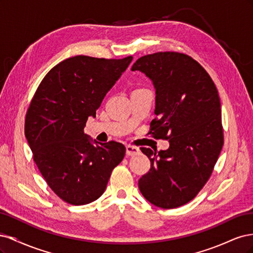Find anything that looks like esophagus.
<instances>
[{
    "label": "esophagus",
    "mask_w": 253,
    "mask_h": 253,
    "mask_svg": "<svg viewBox=\"0 0 253 253\" xmlns=\"http://www.w3.org/2000/svg\"><path fill=\"white\" fill-rule=\"evenodd\" d=\"M126 155L127 156H136L139 155L140 150L136 147H133V145H126Z\"/></svg>",
    "instance_id": "34e87169"
}]
</instances>
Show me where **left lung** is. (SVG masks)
<instances>
[{
    "mask_svg": "<svg viewBox=\"0 0 253 253\" xmlns=\"http://www.w3.org/2000/svg\"><path fill=\"white\" fill-rule=\"evenodd\" d=\"M131 70L144 74L155 88L157 117L150 134L170 143L166 151L141 148L151 169L139 179V190L159 208H177L202 190L223 148L217 89L205 68L180 52L143 56Z\"/></svg>",
    "mask_w": 253,
    "mask_h": 253,
    "instance_id": "8db88e82",
    "label": "left lung"
}]
</instances>
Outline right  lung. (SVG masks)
Here are the masks:
<instances>
[{
    "label": "right lung",
    "instance_id": "obj_1",
    "mask_svg": "<svg viewBox=\"0 0 253 253\" xmlns=\"http://www.w3.org/2000/svg\"><path fill=\"white\" fill-rule=\"evenodd\" d=\"M132 60L68 58L47 73L30 102L25 137L34 160L50 189L68 204L100 197L125 157L124 144L99 143L84 126Z\"/></svg>",
    "mask_w": 253,
    "mask_h": 253
}]
</instances>
